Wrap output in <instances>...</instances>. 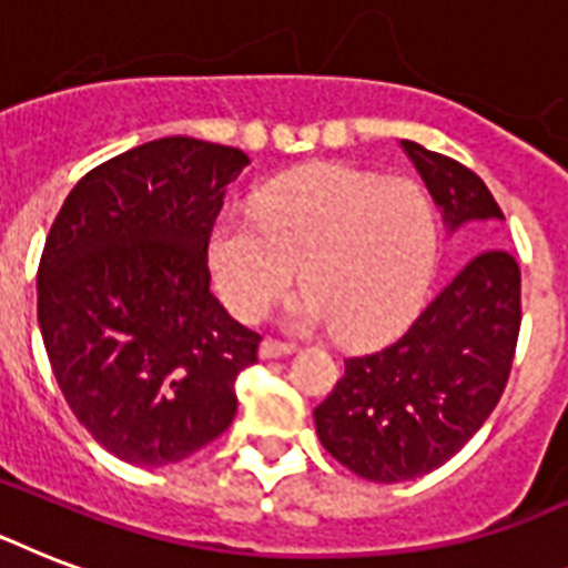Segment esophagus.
<instances>
[{
  "label": "esophagus",
  "mask_w": 568,
  "mask_h": 568,
  "mask_svg": "<svg viewBox=\"0 0 568 568\" xmlns=\"http://www.w3.org/2000/svg\"><path fill=\"white\" fill-rule=\"evenodd\" d=\"M294 345H285V342H276V338H265L262 345H258V356L262 359H276V356L292 354Z\"/></svg>",
  "instance_id": "1"
}]
</instances>
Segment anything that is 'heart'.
I'll use <instances>...</instances> for the list:
<instances>
[{"mask_svg": "<svg viewBox=\"0 0 568 568\" xmlns=\"http://www.w3.org/2000/svg\"><path fill=\"white\" fill-rule=\"evenodd\" d=\"M214 285L239 318L256 321L303 271V324H329L347 345L392 336L413 318L436 258V214L415 182L351 164H312L232 212L212 232Z\"/></svg>", "mask_w": 568, "mask_h": 568, "instance_id": "obj_1", "label": "heart"}]
</instances>
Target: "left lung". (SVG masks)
<instances>
[{"label":"left lung","mask_w":568,"mask_h":568,"mask_svg":"<svg viewBox=\"0 0 568 568\" xmlns=\"http://www.w3.org/2000/svg\"><path fill=\"white\" fill-rule=\"evenodd\" d=\"M442 221H504L484 180L450 155L400 141ZM521 327L519 262L501 247L471 256L409 327L345 374L315 409L321 445L374 484L448 463L501 400Z\"/></svg>","instance_id":"obj_1"}]
</instances>
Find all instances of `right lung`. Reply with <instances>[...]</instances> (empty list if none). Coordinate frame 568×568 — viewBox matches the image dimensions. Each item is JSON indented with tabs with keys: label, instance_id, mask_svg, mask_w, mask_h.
Listing matches in <instances>:
<instances>
[{
	"label": "right lung",
	"instance_id": "add662e5",
	"mask_svg": "<svg viewBox=\"0 0 568 568\" xmlns=\"http://www.w3.org/2000/svg\"><path fill=\"white\" fill-rule=\"evenodd\" d=\"M250 159L159 138L97 164L67 194L38 265L52 374L91 436L132 466H171L235 418L262 336L209 292V241Z\"/></svg>",
	"mask_w": 568,
	"mask_h": 568
}]
</instances>
